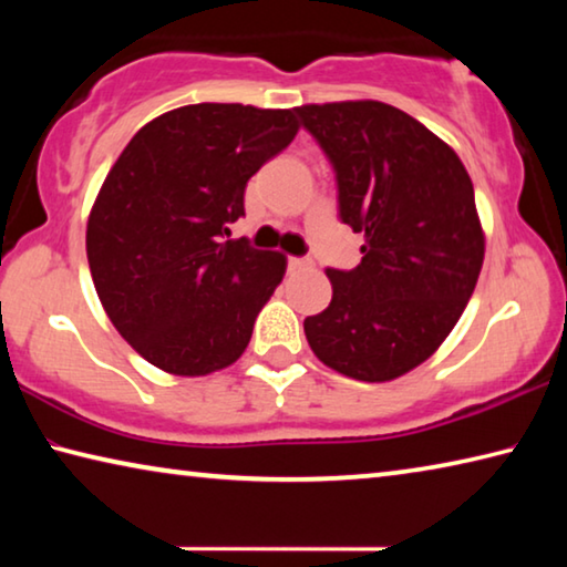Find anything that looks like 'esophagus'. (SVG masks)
<instances>
[{"label": "esophagus", "mask_w": 567, "mask_h": 567, "mask_svg": "<svg viewBox=\"0 0 567 567\" xmlns=\"http://www.w3.org/2000/svg\"><path fill=\"white\" fill-rule=\"evenodd\" d=\"M287 265H290V270H310L312 260H307V257H290Z\"/></svg>", "instance_id": "obj_1"}]
</instances>
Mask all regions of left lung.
<instances>
[{
	"label": "left lung",
	"mask_w": 567,
	"mask_h": 567,
	"mask_svg": "<svg viewBox=\"0 0 567 567\" xmlns=\"http://www.w3.org/2000/svg\"><path fill=\"white\" fill-rule=\"evenodd\" d=\"M295 114L334 169L340 219L364 233L358 267H328L332 300L305 318L307 342L342 375L395 380L440 348L475 290L485 237L473 182L443 140L390 104Z\"/></svg>",
	"instance_id": "left-lung-1"
}]
</instances>
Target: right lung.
Returning <instances> with one entry per match:
<instances>
[{"label": "right lung", "instance_id": "add662e5", "mask_svg": "<svg viewBox=\"0 0 567 567\" xmlns=\"http://www.w3.org/2000/svg\"><path fill=\"white\" fill-rule=\"evenodd\" d=\"M295 110L187 104L145 124L94 199L87 260L104 312L172 375L233 364L282 282L285 255L229 237L247 179L290 145Z\"/></svg>", "mask_w": 567, "mask_h": 567}]
</instances>
